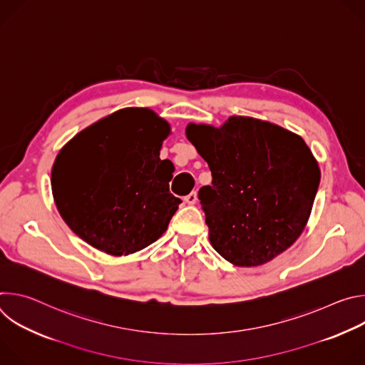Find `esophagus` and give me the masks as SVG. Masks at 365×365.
Instances as JSON below:
<instances>
[{
	"mask_svg": "<svg viewBox=\"0 0 365 365\" xmlns=\"http://www.w3.org/2000/svg\"><path fill=\"white\" fill-rule=\"evenodd\" d=\"M197 200V193L196 192H190L189 195L185 196V202L189 203V205H195Z\"/></svg>",
	"mask_w": 365,
	"mask_h": 365,
	"instance_id": "esophagus-1",
	"label": "esophagus"
}]
</instances>
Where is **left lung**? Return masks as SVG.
Here are the masks:
<instances>
[{"label":"left lung","mask_w":365,"mask_h":365,"mask_svg":"<svg viewBox=\"0 0 365 365\" xmlns=\"http://www.w3.org/2000/svg\"><path fill=\"white\" fill-rule=\"evenodd\" d=\"M186 137L212 173L197 196L214 250L238 267L286 251L303 232L321 182L303 138L251 117L220 128L192 123Z\"/></svg>","instance_id":"left-lung-1"}]
</instances>
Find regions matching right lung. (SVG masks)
Here are the masks:
<instances>
[{"instance_id": "add662e5", "label": "right lung", "mask_w": 365, "mask_h": 365, "mask_svg": "<svg viewBox=\"0 0 365 365\" xmlns=\"http://www.w3.org/2000/svg\"><path fill=\"white\" fill-rule=\"evenodd\" d=\"M166 120L124 108L78 133L58 154L51 190L69 228L93 248L128 255L158 241L182 202L175 166L160 160Z\"/></svg>"}]
</instances>
